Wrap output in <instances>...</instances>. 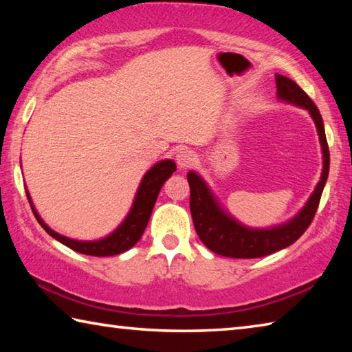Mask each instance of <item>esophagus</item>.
Segmentation results:
<instances>
[{"mask_svg":"<svg viewBox=\"0 0 352 352\" xmlns=\"http://www.w3.org/2000/svg\"><path fill=\"white\" fill-rule=\"evenodd\" d=\"M177 164L180 169H186L190 168V166L197 163V155H195L192 151H182L177 153Z\"/></svg>","mask_w":352,"mask_h":352,"instance_id":"obj_1","label":"esophagus"}]
</instances>
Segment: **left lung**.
Returning <instances> with one entry per match:
<instances>
[{
	"label": "left lung",
	"instance_id": "8db88e82",
	"mask_svg": "<svg viewBox=\"0 0 352 352\" xmlns=\"http://www.w3.org/2000/svg\"><path fill=\"white\" fill-rule=\"evenodd\" d=\"M275 77L276 98L281 102L300 107L311 115L315 127H317L321 153H323V169H321L320 182L305 206L292 219L283 223L267 226V228H253V226L239 222L233 214L222 206L205 178L195 170H189V205L195 231H197L200 241L211 252L226 256V258H261V256L279 252L300 239V236L307 230L317 212L321 192H323L327 175H329V148H327L323 119H321L317 105L289 77L281 74H275Z\"/></svg>",
	"mask_w": 352,
	"mask_h": 352
}]
</instances>
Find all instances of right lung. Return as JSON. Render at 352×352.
I'll return each mask as SVG.
<instances>
[{
	"label": "right lung",
	"instance_id": "add662e5",
	"mask_svg": "<svg viewBox=\"0 0 352 352\" xmlns=\"http://www.w3.org/2000/svg\"><path fill=\"white\" fill-rule=\"evenodd\" d=\"M177 169L175 163L172 160H162V162L155 163L151 169H148L144 177L141 178V183L138 189H136L133 204L130 206L127 216L119 223L115 230L111 231L100 239L94 241H79V239H71L63 234H58L57 231L50 228L45 223V220L40 217L38 211L35 210L34 201L31 199V194L26 189L29 204L34 211L35 219L38 220V223L43 226V230L51 237H54L56 241L62 242L63 245L69 247L77 253L88 254V256H115L121 254L127 250L132 248L136 242L141 239L142 233H144L148 219H151L152 210L155 206V201L162 190L163 184L168 178L174 174Z\"/></svg>",
	"mask_w": 352,
	"mask_h": 352
}]
</instances>
